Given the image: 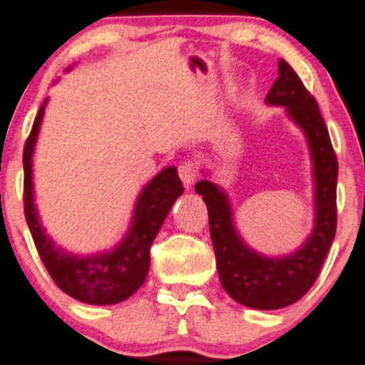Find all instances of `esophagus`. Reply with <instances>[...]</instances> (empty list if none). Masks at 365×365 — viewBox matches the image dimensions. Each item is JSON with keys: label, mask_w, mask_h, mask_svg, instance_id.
Wrapping results in <instances>:
<instances>
[{"label": "esophagus", "mask_w": 365, "mask_h": 365, "mask_svg": "<svg viewBox=\"0 0 365 365\" xmlns=\"http://www.w3.org/2000/svg\"><path fill=\"white\" fill-rule=\"evenodd\" d=\"M177 170H179V177L185 182L186 188H192V185L197 180V175H199L197 173V166L193 165L192 160H182Z\"/></svg>", "instance_id": "obj_1"}]
</instances>
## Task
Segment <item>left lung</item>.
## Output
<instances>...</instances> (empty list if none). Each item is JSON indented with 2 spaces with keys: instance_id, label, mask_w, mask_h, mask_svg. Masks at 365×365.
<instances>
[{
  "instance_id": "left-lung-1",
  "label": "left lung",
  "mask_w": 365,
  "mask_h": 365,
  "mask_svg": "<svg viewBox=\"0 0 365 365\" xmlns=\"http://www.w3.org/2000/svg\"><path fill=\"white\" fill-rule=\"evenodd\" d=\"M266 103L286 106L287 115L306 133L312 150L315 228L302 248L286 257H264L253 252L237 233L226 193L210 180H199L195 192L208 206L210 235L226 293L253 309H280L309 292L335 239L339 163L315 98L284 59L279 61V78L267 92Z\"/></svg>"
}]
</instances>
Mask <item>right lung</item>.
<instances>
[{
	"label": "right lung",
	"instance_id": "1",
	"mask_svg": "<svg viewBox=\"0 0 365 365\" xmlns=\"http://www.w3.org/2000/svg\"><path fill=\"white\" fill-rule=\"evenodd\" d=\"M45 105L46 101L36 115L34 126L23 150V170H25L23 202H25L26 224L34 239L36 250L53 282L72 299L93 306L123 302L145 282L150 269V246L177 197L185 192L182 182L177 175L175 166H168L159 172L143 188L133 210L130 232L112 252L88 257L70 255L63 248H58L46 235L34 206L32 153L45 113Z\"/></svg>",
	"mask_w": 365,
	"mask_h": 365
}]
</instances>
